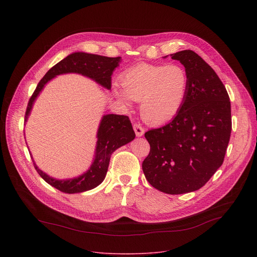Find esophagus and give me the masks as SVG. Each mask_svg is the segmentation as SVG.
<instances>
[{
  "label": "esophagus",
  "instance_id": "obj_1",
  "mask_svg": "<svg viewBox=\"0 0 257 257\" xmlns=\"http://www.w3.org/2000/svg\"><path fill=\"white\" fill-rule=\"evenodd\" d=\"M133 129H134V131H135L136 136H138V137L142 136V135L144 134V132H145V129H144L140 124H137V123H135V124L133 125Z\"/></svg>",
  "mask_w": 257,
  "mask_h": 257
}]
</instances>
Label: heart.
Instances as JSON below:
<instances>
[{
  "mask_svg": "<svg viewBox=\"0 0 257 257\" xmlns=\"http://www.w3.org/2000/svg\"><path fill=\"white\" fill-rule=\"evenodd\" d=\"M123 89L114 84L115 94L126 101H140L142 118L160 125L174 119L182 109L189 89V75L180 64H138L121 76Z\"/></svg>",
  "mask_w": 257,
  "mask_h": 257,
  "instance_id": "1",
  "label": "heart"
}]
</instances>
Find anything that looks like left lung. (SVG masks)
<instances>
[{
    "mask_svg": "<svg viewBox=\"0 0 257 257\" xmlns=\"http://www.w3.org/2000/svg\"><path fill=\"white\" fill-rule=\"evenodd\" d=\"M189 75L180 113L144 134L151 145L142 163L146 180L167 194L196 191L222 166L232 130L231 101L214 70L191 50L171 55Z\"/></svg>",
    "mask_w": 257,
    "mask_h": 257,
    "instance_id": "8db88e82",
    "label": "left lung"
}]
</instances>
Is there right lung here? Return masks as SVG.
Here are the masks:
<instances>
[{"instance_id":"obj_1","label":"right lung","mask_w":257,"mask_h":257,"mask_svg":"<svg viewBox=\"0 0 257 257\" xmlns=\"http://www.w3.org/2000/svg\"><path fill=\"white\" fill-rule=\"evenodd\" d=\"M120 62L121 57L108 58L82 52L73 53L67 56L52 67L39 82L28 101L25 122L28 119L36 97L39 96L45 85L57 75L66 74V73H77L94 80L106 89H111V76ZM96 137L97 141L93 162L90 168L81 176L73 179L58 180L44 173L35 163H33L35 170L48 184L64 193H80L95 188L105 178L111 155L117 149L132 141L135 138V133L127 116L108 114L101 118Z\"/></svg>"}]
</instances>
